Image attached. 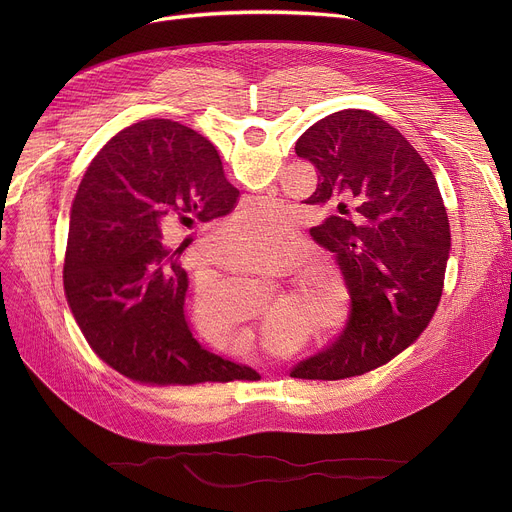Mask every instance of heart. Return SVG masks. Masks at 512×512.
Returning <instances> with one entry per match:
<instances>
[{
	"mask_svg": "<svg viewBox=\"0 0 512 512\" xmlns=\"http://www.w3.org/2000/svg\"><path fill=\"white\" fill-rule=\"evenodd\" d=\"M237 221L225 235L249 237L253 241L275 243L285 237L287 221L277 214V210L261 208L257 202H249L237 212ZM227 263L259 275L285 277L298 265L300 253L296 247L287 245H253L243 239H235L229 243L225 251ZM294 289L298 296L300 310L318 320L320 310L324 308V300H328V283L316 271H304L296 277ZM192 324L200 342L210 348H225L239 330L237 318L227 310V306L218 300L212 285H200L192 306Z\"/></svg>",
	"mask_w": 512,
	"mask_h": 512,
	"instance_id": "1",
	"label": "heart"
}]
</instances>
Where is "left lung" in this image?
Instances as JSON below:
<instances>
[{
  "label": "left lung",
  "instance_id": "obj_1",
  "mask_svg": "<svg viewBox=\"0 0 512 512\" xmlns=\"http://www.w3.org/2000/svg\"><path fill=\"white\" fill-rule=\"evenodd\" d=\"M296 154L318 170L306 204L330 212L312 239L334 253L350 308L340 334L289 377L338 381L389 362L427 328L442 298L450 223L435 178L387 121L344 109L314 123Z\"/></svg>",
  "mask_w": 512,
  "mask_h": 512
}]
</instances>
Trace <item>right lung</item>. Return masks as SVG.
<instances>
[{"instance_id": "right-lung-1", "label": "right lung", "mask_w": 512, "mask_h": 512, "mask_svg": "<svg viewBox=\"0 0 512 512\" xmlns=\"http://www.w3.org/2000/svg\"><path fill=\"white\" fill-rule=\"evenodd\" d=\"M237 200L214 145L170 119L139 121L97 154L72 202L64 291L109 367L156 385L259 379L192 336L176 261L192 239L166 247L172 229L225 216Z\"/></svg>"}]
</instances>
